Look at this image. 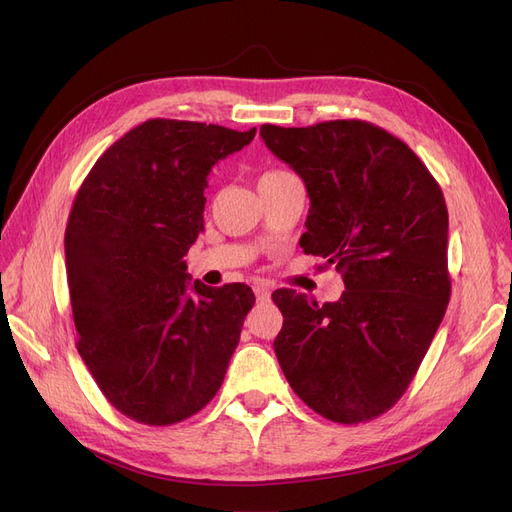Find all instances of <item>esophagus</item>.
Returning <instances> with one entry per match:
<instances>
[{"label":"esophagus","instance_id":"34e87169","mask_svg":"<svg viewBox=\"0 0 512 512\" xmlns=\"http://www.w3.org/2000/svg\"><path fill=\"white\" fill-rule=\"evenodd\" d=\"M254 294H256L258 301H269L271 286L265 284V282H258V284H254Z\"/></svg>","mask_w":512,"mask_h":512}]
</instances>
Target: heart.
Listing matches in <instances>:
<instances>
[{
	"label": "heart",
	"mask_w": 512,
	"mask_h": 512,
	"mask_svg": "<svg viewBox=\"0 0 512 512\" xmlns=\"http://www.w3.org/2000/svg\"><path fill=\"white\" fill-rule=\"evenodd\" d=\"M282 175H288L284 173V170H269V173H265L260 177V181H267V179H275V177H282Z\"/></svg>",
	"instance_id": "b5f03b06"
}]
</instances>
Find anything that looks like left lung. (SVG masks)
<instances>
[{"label": "left lung", "instance_id": "obj_1", "mask_svg": "<svg viewBox=\"0 0 512 512\" xmlns=\"http://www.w3.org/2000/svg\"><path fill=\"white\" fill-rule=\"evenodd\" d=\"M260 136L305 181L303 252L322 256L346 286L324 305L273 292L284 316L275 356L314 412L371 421L406 393L451 297L442 190L404 141L361 119L265 123Z\"/></svg>", "mask_w": 512, "mask_h": 512}]
</instances>
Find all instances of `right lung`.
Here are the masks:
<instances>
[{
  "label": "right lung",
  "instance_id": "1",
  "mask_svg": "<svg viewBox=\"0 0 512 512\" xmlns=\"http://www.w3.org/2000/svg\"><path fill=\"white\" fill-rule=\"evenodd\" d=\"M254 134L149 119L108 147L76 192L64 241L76 350L111 406L136 423L185 421L224 382L254 292L188 290L183 256L205 224L213 164Z\"/></svg>",
  "mask_w": 512,
  "mask_h": 512
}]
</instances>
